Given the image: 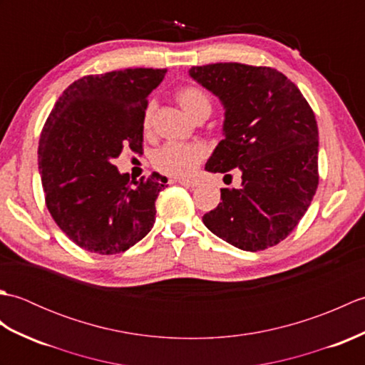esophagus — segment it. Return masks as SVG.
<instances>
[{
    "instance_id": "esophagus-1",
    "label": "esophagus",
    "mask_w": 365,
    "mask_h": 365,
    "mask_svg": "<svg viewBox=\"0 0 365 365\" xmlns=\"http://www.w3.org/2000/svg\"><path fill=\"white\" fill-rule=\"evenodd\" d=\"M180 185H183V187H190V188H196L199 187V180H195V178H178L177 180Z\"/></svg>"
}]
</instances>
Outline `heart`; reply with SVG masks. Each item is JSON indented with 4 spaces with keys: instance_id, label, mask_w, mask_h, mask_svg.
Here are the masks:
<instances>
[{
    "instance_id": "b5f03b06",
    "label": "heart",
    "mask_w": 365,
    "mask_h": 365,
    "mask_svg": "<svg viewBox=\"0 0 365 365\" xmlns=\"http://www.w3.org/2000/svg\"><path fill=\"white\" fill-rule=\"evenodd\" d=\"M177 100L183 111L187 113L190 118H196L199 113L212 110L210 98L204 91L195 86L182 88L177 92ZM152 119V106L147 108L144 115V125L149 127ZM205 149L200 144H178V143H169L163 145L153 155V165L161 173L169 175H190L192 170L197 168L200 160L204 158Z\"/></svg>"
}]
</instances>
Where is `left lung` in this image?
<instances>
[{
    "mask_svg": "<svg viewBox=\"0 0 365 365\" xmlns=\"http://www.w3.org/2000/svg\"><path fill=\"white\" fill-rule=\"evenodd\" d=\"M188 73L224 108L222 139L205 170H242V187L221 190L222 202L202 216L205 227L243 251L277 245L297 227L319 185L314 111L276 68L220 63Z\"/></svg>",
    "mask_w": 365,
    "mask_h": 365,
    "instance_id": "1",
    "label": "left lung"
}]
</instances>
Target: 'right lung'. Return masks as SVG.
<instances>
[{
  "mask_svg": "<svg viewBox=\"0 0 365 365\" xmlns=\"http://www.w3.org/2000/svg\"><path fill=\"white\" fill-rule=\"evenodd\" d=\"M166 68H125L76 80L54 103L38 139V173L54 222L91 252L118 254L143 240L165 190L158 174L130 187L113 165L123 147L143 153L147 97Z\"/></svg>",
  "mask_w": 365,
  "mask_h": 365,
  "instance_id": "obj_1",
  "label": "right lung"
}]
</instances>
